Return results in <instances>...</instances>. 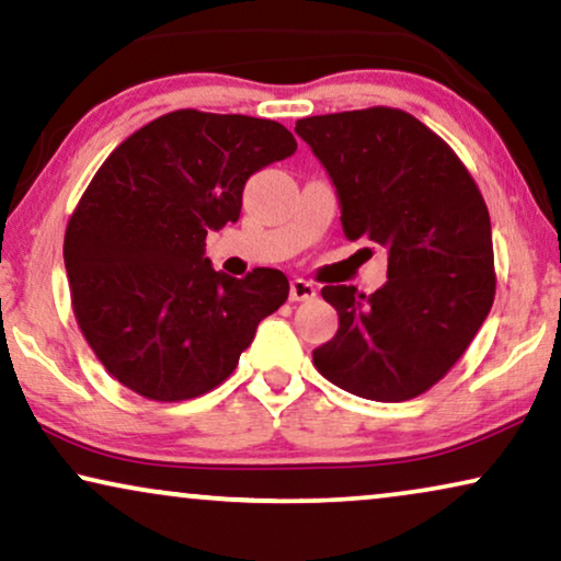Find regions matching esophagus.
<instances>
[{"label":"esophagus","instance_id":"1","mask_svg":"<svg viewBox=\"0 0 561 561\" xmlns=\"http://www.w3.org/2000/svg\"><path fill=\"white\" fill-rule=\"evenodd\" d=\"M316 295H318V287L308 279H293V285H289V300L293 302L312 300Z\"/></svg>","mask_w":561,"mask_h":561}]
</instances>
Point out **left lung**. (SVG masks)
<instances>
[{
  "label": "left lung",
  "mask_w": 561,
  "mask_h": 561,
  "mask_svg": "<svg viewBox=\"0 0 561 561\" xmlns=\"http://www.w3.org/2000/svg\"><path fill=\"white\" fill-rule=\"evenodd\" d=\"M295 133L331 176L343 236L387 249L375 295L323 287L339 331L312 364L358 398H417L459 362L495 300L488 205L459 156L402 110L305 117Z\"/></svg>",
  "instance_id": "8db88e82"
}]
</instances>
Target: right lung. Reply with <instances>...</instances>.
Segmentation results:
<instances>
[{"label": "right lung", "instance_id": "obj_1", "mask_svg": "<svg viewBox=\"0 0 561 561\" xmlns=\"http://www.w3.org/2000/svg\"><path fill=\"white\" fill-rule=\"evenodd\" d=\"M295 151L274 119L176 110L107 156L66 228L64 264L81 333L119 385L179 402L233 375L289 282L279 268L215 272L205 238L238 220L251 174Z\"/></svg>", "mask_w": 561, "mask_h": 561}]
</instances>
